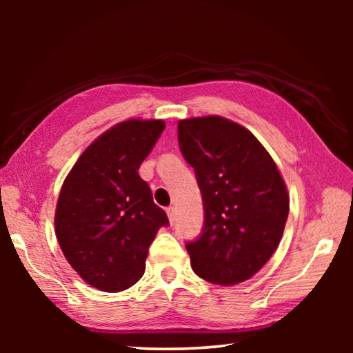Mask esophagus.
Listing matches in <instances>:
<instances>
[{
  "label": "esophagus",
  "instance_id": "obj_1",
  "mask_svg": "<svg viewBox=\"0 0 353 353\" xmlns=\"http://www.w3.org/2000/svg\"><path fill=\"white\" fill-rule=\"evenodd\" d=\"M166 214H168V219L171 224L176 223V208L174 207H168L166 208Z\"/></svg>",
  "mask_w": 353,
  "mask_h": 353
}]
</instances>
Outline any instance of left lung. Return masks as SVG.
<instances>
[{"mask_svg": "<svg viewBox=\"0 0 353 353\" xmlns=\"http://www.w3.org/2000/svg\"><path fill=\"white\" fill-rule=\"evenodd\" d=\"M177 139L194 168L204 227L185 244L193 271L214 285H236L276 252L290 212L277 165L252 132L230 119H181Z\"/></svg>", "mask_w": 353, "mask_h": 353, "instance_id": "8db88e82", "label": "left lung"}]
</instances>
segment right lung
I'll return each mask as SVG.
<instances>
[{"mask_svg":"<svg viewBox=\"0 0 353 353\" xmlns=\"http://www.w3.org/2000/svg\"><path fill=\"white\" fill-rule=\"evenodd\" d=\"M165 130L162 119H128L98 137L65 179L56 235L88 285L118 292L139 282L166 213L154 204L139 168Z\"/></svg>","mask_w":353,"mask_h":353,"instance_id":"1","label":"right lung"}]
</instances>
